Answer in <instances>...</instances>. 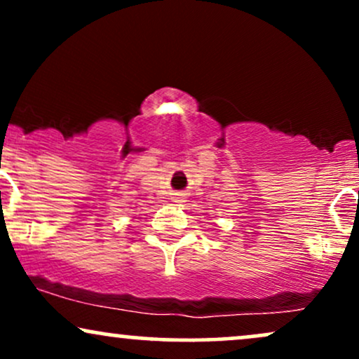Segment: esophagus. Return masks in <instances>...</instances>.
<instances>
[{
  "label": "esophagus",
  "mask_w": 359,
  "mask_h": 359,
  "mask_svg": "<svg viewBox=\"0 0 359 359\" xmlns=\"http://www.w3.org/2000/svg\"><path fill=\"white\" fill-rule=\"evenodd\" d=\"M174 199H175V203H182L184 194H182V192H175V194H174Z\"/></svg>",
  "instance_id": "esophagus-1"
}]
</instances>
